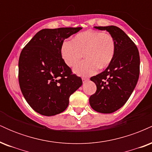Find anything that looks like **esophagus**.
<instances>
[{"mask_svg":"<svg viewBox=\"0 0 152 152\" xmlns=\"http://www.w3.org/2000/svg\"><path fill=\"white\" fill-rule=\"evenodd\" d=\"M82 81H83V83H85L86 81H88V78H82Z\"/></svg>","mask_w":152,"mask_h":152,"instance_id":"esophagus-1","label":"esophagus"}]
</instances>
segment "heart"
<instances>
[{"label": "heart", "instance_id": "obj_1", "mask_svg": "<svg viewBox=\"0 0 152 152\" xmlns=\"http://www.w3.org/2000/svg\"><path fill=\"white\" fill-rule=\"evenodd\" d=\"M115 47L111 35L88 30L76 35L71 41H64L61 47V55L66 65L74 67L83 54L86 59L75 68L74 73L78 76H88L95 74L99 68L104 69L111 64Z\"/></svg>", "mask_w": 152, "mask_h": 152}]
</instances>
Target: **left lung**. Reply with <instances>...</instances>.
<instances>
[{
  "label": "left lung",
  "instance_id": "8db88e82",
  "mask_svg": "<svg viewBox=\"0 0 152 152\" xmlns=\"http://www.w3.org/2000/svg\"><path fill=\"white\" fill-rule=\"evenodd\" d=\"M106 31L115 41V53L111 64L103 72L91 78L96 91L89 98L94 111L111 114L127 102L139 76L140 58L137 46L121 28L114 26H94Z\"/></svg>",
  "mask_w": 152,
  "mask_h": 152
}]
</instances>
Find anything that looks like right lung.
I'll return each instance as SVG.
<instances>
[{
	"mask_svg": "<svg viewBox=\"0 0 152 152\" xmlns=\"http://www.w3.org/2000/svg\"><path fill=\"white\" fill-rule=\"evenodd\" d=\"M82 28L42 29L22 50L18 81L28 104L38 114L50 116L65 111L69 97L82 85L61 55L64 41Z\"/></svg>",
	"mask_w": 152,
	"mask_h": 152,
	"instance_id": "right-lung-1",
	"label": "right lung"
}]
</instances>
